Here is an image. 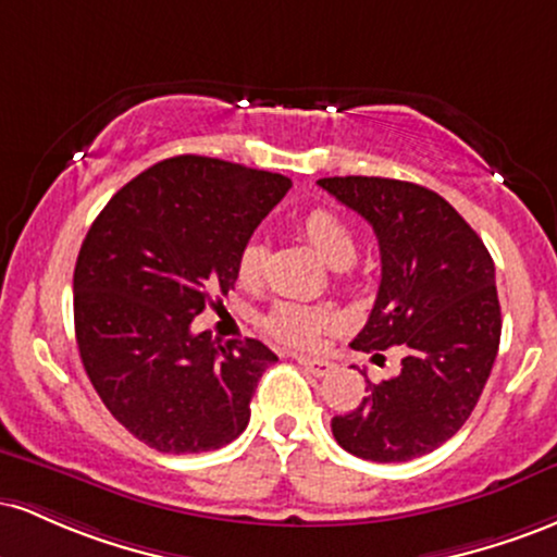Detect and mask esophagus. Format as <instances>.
Returning <instances> with one entry per match:
<instances>
[{"label":"esophagus","instance_id":"esophagus-1","mask_svg":"<svg viewBox=\"0 0 557 557\" xmlns=\"http://www.w3.org/2000/svg\"><path fill=\"white\" fill-rule=\"evenodd\" d=\"M298 363L314 376H327L332 372V363L324 359H311V356H298Z\"/></svg>","mask_w":557,"mask_h":557}]
</instances>
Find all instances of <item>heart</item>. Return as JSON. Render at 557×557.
Masks as SVG:
<instances>
[{
  "label": "heart",
  "instance_id": "b5f03b06",
  "mask_svg": "<svg viewBox=\"0 0 557 557\" xmlns=\"http://www.w3.org/2000/svg\"><path fill=\"white\" fill-rule=\"evenodd\" d=\"M304 238L317 248L319 257L335 270H345L356 259V235L341 214L330 207H314L298 222ZM267 248L259 240L243 246L238 257V280L240 285L257 287L264 277ZM335 324V317L327 309L300 304H277L264 319V330L274 341L290 345V348H309L324 330Z\"/></svg>",
  "mask_w": 557,
  "mask_h": 557
}]
</instances>
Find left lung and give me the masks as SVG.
I'll use <instances>...</instances> for the list:
<instances>
[{"instance_id": "1", "label": "left lung", "mask_w": 557, "mask_h": 557, "mask_svg": "<svg viewBox=\"0 0 557 557\" xmlns=\"http://www.w3.org/2000/svg\"><path fill=\"white\" fill-rule=\"evenodd\" d=\"M319 185L380 240L382 283L350 345L406 350L400 374L369 382L359 408L332 419V434L363 461L426 456L461 430L487 385L503 327L495 264L469 222L424 185L361 175Z\"/></svg>"}]
</instances>
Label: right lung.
I'll return each instance as SVG.
<instances>
[{
    "label": "right lung",
    "instance_id": "1",
    "mask_svg": "<svg viewBox=\"0 0 557 557\" xmlns=\"http://www.w3.org/2000/svg\"><path fill=\"white\" fill-rule=\"evenodd\" d=\"M287 188L277 172L185 154L140 172L94 220L73 274L75 341L101 403L140 443L203 453L248 426L277 356L253 337L216 345L190 322L227 296Z\"/></svg>",
    "mask_w": 557,
    "mask_h": 557
}]
</instances>
